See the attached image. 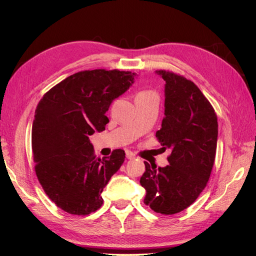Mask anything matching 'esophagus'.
I'll return each mask as SVG.
<instances>
[{
    "label": "esophagus",
    "mask_w": 256,
    "mask_h": 256,
    "mask_svg": "<svg viewBox=\"0 0 256 256\" xmlns=\"http://www.w3.org/2000/svg\"><path fill=\"white\" fill-rule=\"evenodd\" d=\"M126 157H127V159H134L136 154L131 150H126Z\"/></svg>",
    "instance_id": "obj_1"
}]
</instances>
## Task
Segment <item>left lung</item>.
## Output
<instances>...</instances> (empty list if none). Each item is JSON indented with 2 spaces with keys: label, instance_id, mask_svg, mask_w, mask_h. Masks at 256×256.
<instances>
[{
  "label": "left lung",
  "instance_id": "1",
  "mask_svg": "<svg viewBox=\"0 0 256 256\" xmlns=\"http://www.w3.org/2000/svg\"><path fill=\"white\" fill-rule=\"evenodd\" d=\"M156 74L166 81V118L156 138L172 152L164 168L145 161L140 184L146 190V205L173 214L189 207L206 187L216 157L218 122L210 102L192 81L166 70Z\"/></svg>",
  "mask_w": 256,
  "mask_h": 256
}]
</instances>
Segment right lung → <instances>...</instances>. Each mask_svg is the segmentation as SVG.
<instances>
[{"label": "right lung", "instance_id": "right-lung-1", "mask_svg": "<svg viewBox=\"0 0 256 256\" xmlns=\"http://www.w3.org/2000/svg\"><path fill=\"white\" fill-rule=\"evenodd\" d=\"M136 74L85 70L56 84L40 99L32 127L35 172L52 202L72 214L102 207V193L125 160L115 150L97 158L90 136L109 122L106 112L134 82Z\"/></svg>", "mask_w": 256, "mask_h": 256}]
</instances>
